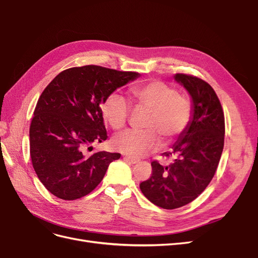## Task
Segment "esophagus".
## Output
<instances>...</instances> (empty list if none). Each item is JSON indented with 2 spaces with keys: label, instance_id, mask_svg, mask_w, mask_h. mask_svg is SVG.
I'll return each mask as SVG.
<instances>
[{
  "label": "esophagus",
  "instance_id": "34e87169",
  "mask_svg": "<svg viewBox=\"0 0 258 258\" xmlns=\"http://www.w3.org/2000/svg\"><path fill=\"white\" fill-rule=\"evenodd\" d=\"M123 159L126 160L127 162H129V163H132V165H136V163H138V162L140 161L139 159H136V158L129 157V156H123Z\"/></svg>",
  "mask_w": 258,
  "mask_h": 258
}]
</instances>
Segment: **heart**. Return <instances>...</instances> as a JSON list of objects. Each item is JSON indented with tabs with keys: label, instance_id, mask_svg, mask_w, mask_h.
<instances>
[{
	"label": "heart",
	"instance_id": "obj_1",
	"mask_svg": "<svg viewBox=\"0 0 258 258\" xmlns=\"http://www.w3.org/2000/svg\"><path fill=\"white\" fill-rule=\"evenodd\" d=\"M136 107L145 108L150 114L144 121L146 130H126L116 135L112 144L115 150L130 157H141L159 145H168L181 136L188 127L192 115L190 100L178 95L172 86L153 81L131 90ZM129 101L118 92H112L101 106V113L110 126L118 130L126 124L130 115Z\"/></svg>",
	"mask_w": 258,
	"mask_h": 258
}]
</instances>
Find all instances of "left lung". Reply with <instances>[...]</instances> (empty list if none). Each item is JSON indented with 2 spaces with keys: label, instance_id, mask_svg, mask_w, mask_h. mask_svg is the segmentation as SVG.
Instances as JSON below:
<instances>
[{
  "label": "left lung",
  "instance_id": "1",
  "mask_svg": "<svg viewBox=\"0 0 258 258\" xmlns=\"http://www.w3.org/2000/svg\"><path fill=\"white\" fill-rule=\"evenodd\" d=\"M174 80L188 91L192 115L188 127L169 152L168 166L152 162L153 173L140 184L144 196L155 206L181 208L206 189L213 178L224 148L225 119L215 91L196 76L175 74Z\"/></svg>",
  "mask_w": 258,
  "mask_h": 258
}]
</instances>
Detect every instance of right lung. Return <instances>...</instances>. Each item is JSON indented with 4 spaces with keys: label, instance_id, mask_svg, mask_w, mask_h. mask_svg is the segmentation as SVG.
Instances as JSON below:
<instances>
[{
    "label": "right lung",
    "instance_id": "1",
    "mask_svg": "<svg viewBox=\"0 0 258 258\" xmlns=\"http://www.w3.org/2000/svg\"><path fill=\"white\" fill-rule=\"evenodd\" d=\"M140 76L98 66L71 68L44 89L30 126V155L37 177L54 196L75 200L91 192L118 153L86 154L107 139L100 105Z\"/></svg>",
    "mask_w": 258,
    "mask_h": 258
}]
</instances>
